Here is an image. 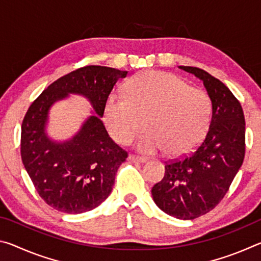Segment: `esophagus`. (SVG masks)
Returning <instances> with one entry per match:
<instances>
[{"label":"esophagus","mask_w":261,"mask_h":261,"mask_svg":"<svg viewBox=\"0 0 261 261\" xmlns=\"http://www.w3.org/2000/svg\"><path fill=\"white\" fill-rule=\"evenodd\" d=\"M129 160L132 161V162H139V163L146 162V159L141 158V156H138V155H135V154H130V155H129Z\"/></svg>","instance_id":"esophagus-1"}]
</instances>
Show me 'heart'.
<instances>
[{
	"label": "heart",
	"mask_w": 261,
	"mask_h": 261,
	"mask_svg": "<svg viewBox=\"0 0 261 261\" xmlns=\"http://www.w3.org/2000/svg\"><path fill=\"white\" fill-rule=\"evenodd\" d=\"M212 118V100L206 91L190 86L183 78L163 71L137 74L126 94L112 93L105 106L110 136L130 144L144 127L137 147L140 152L184 155L205 138Z\"/></svg>",
	"instance_id": "b5f03b06"
}]
</instances>
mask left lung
<instances>
[{
  "label": "left lung",
  "mask_w": 261,
  "mask_h": 261,
  "mask_svg": "<svg viewBox=\"0 0 261 261\" xmlns=\"http://www.w3.org/2000/svg\"><path fill=\"white\" fill-rule=\"evenodd\" d=\"M204 83L212 120L204 140L189 155L166 162L165 176L152 188L154 202L174 218L193 220L223 199L245 155L242 106L224 84L196 67H179Z\"/></svg>",
  "instance_id": "obj_1"
}]
</instances>
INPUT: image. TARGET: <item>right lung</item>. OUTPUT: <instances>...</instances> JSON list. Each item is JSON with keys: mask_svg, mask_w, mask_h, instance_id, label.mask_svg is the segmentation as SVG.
Here are the masks:
<instances>
[{"mask_svg": "<svg viewBox=\"0 0 261 261\" xmlns=\"http://www.w3.org/2000/svg\"><path fill=\"white\" fill-rule=\"evenodd\" d=\"M127 71L87 65L50 84L35 99L21 124V161L35 190L53 208L79 214L98 207L113 190L118 167L127 152L108 136L101 118L110 92ZM69 93L84 95L97 114L64 143L46 137L47 110Z\"/></svg>", "mask_w": 261, "mask_h": 261, "instance_id": "add662e5", "label": "right lung"}]
</instances>
